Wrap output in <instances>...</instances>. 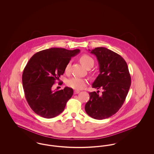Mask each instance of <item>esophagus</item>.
<instances>
[{"instance_id": "1", "label": "esophagus", "mask_w": 154, "mask_h": 154, "mask_svg": "<svg viewBox=\"0 0 154 154\" xmlns=\"http://www.w3.org/2000/svg\"><path fill=\"white\" fill-rule=\"evenodd\" d=\"M79 93H80V91H79V90H75L74 91V94H77Z\"/></svg>"}]
</instances>
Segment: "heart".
<instances>
[{
    "label": "heart",
    "instance_id": "heart-1",
    "mask_svg": "<svg viewBox=\"0 0 154 154\" xmlns=\"http://www.w3.org/2000/svg\"><path fill=\"white\" fill-rule=\"evenodd\" d=\"M80 61L82 64L86 68H87L89 66H93L94 65V60L92 57H91L88 55H82L81 57ZM70 66H71V61L69 62L66 65L65 69V71L66 73H68L69 72ZM87 84V80L76 77H73L69 79L66 82V84L68 87L77 90L82 89Z\"/></svg>",
    "mask_w": 154,
    "mask_h": 154
}]
</instances>
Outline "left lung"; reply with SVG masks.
<instances>
[{"label":"left lung","mask_w":154,"mask_h":154,"mask_svg":"<svg viewBox=\"0 0 154 154\" xmlns=\"http://www.w3.org/2000/svg\"><path fill=\"white\" fill-rule=\"evenodd\" d=\"M89 51L95 55L100 73L93 82L92 88L102 89L89 92L90 99L85 106L89 116L103 119L116 114L124 104L131 84V77L124 59L105 47H97Z\"/></svg>","instance_id":"8db88e82"}]
</instances>
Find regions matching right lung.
Wrapping results in <instances>:
<instances>
[{
	"label": "right lung",
	"mask_w": 154,
	"mask_h": 154,
	"mask_svg": "<svg viewBox=\"0 0 154 154\" xmlns=\"http://www.w3.org/2000/svg\"><path fill=\"white\" fill-rule=\"evenodd\" d=\"M80 51L51 48L37 52L30 59L23 72L22 85L26 99L37 115L52 118L63 112L73 90L67 87L53 90V85L63 74L72 57Z\"/></svg>",
	"instance_id": "1"
}]
</instances>
